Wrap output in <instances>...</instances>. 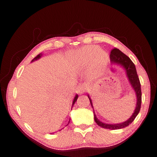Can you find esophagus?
Segmentation results:
<instances>
[{
    "instance_id": "esophagus-1",
    "label": "esophagus",
    "mask_w": 157,
    "mask_h": 157,
    "mask_svg": "<svg viewBox=\"0 0 157 157\" xmlns=\"http://www.w3.org/2000/svg\"><path fill=\"white\" fill-rule=\"evenodd\" d=\"M86 88H87V85L86 84H81L78 87V90H77V92L79 94H83L85 90H86Z\"/></svg>"
}]
</instances>
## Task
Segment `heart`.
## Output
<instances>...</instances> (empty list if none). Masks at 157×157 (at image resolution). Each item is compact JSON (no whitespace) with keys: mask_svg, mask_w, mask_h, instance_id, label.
Masks as SVG:
<instances>
[{"mask_svg":"<svg viewBox=\"0 0 157 157\" xmlns=\"http://www.w3.org/2000/svg\"><path fill=\"white\" fill-rule=\"evenodd\" d=\"M98 50V47L89 46L82 48L78 55L80 64L82 66H86L91 61V69L96 75L105 71L109 61L107 55Z\"/></svg>","mask_w":157,"mask_h":157,"instance_id":"heart-1","label":"heart"}]
</instances>
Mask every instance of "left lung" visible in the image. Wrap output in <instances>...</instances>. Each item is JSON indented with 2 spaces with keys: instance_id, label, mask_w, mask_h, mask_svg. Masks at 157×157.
I'll use <instances>...</instances> for the list:
<instances>
[{
  "instance_id": "8db88e82",
  "label": "left lung",
  "mask_w": 157,
  "mask_h": 157,
  "mask_svg": "<svg viewBox=\"0 0 157 157\" xmlns=\"http://www.w3.org/2000/svg\"><path fill=\"white\" fill-rule=\"evenodd\" d=\"M110 59L112 64L119 65L121 67H122L126 71V75L127 78H128V81L131 84L132 88L133 89L136 94V98H137V102H136V106L135 111L132 113L131 117H129L128 120L125 122L120 123V124H106L100 121L98 119L96 115L94 112V109L93 107V104L91 99L89 95H87L91 103V105L92 106L94 109V120L96 124L99 126H101L102 128H107L110 130H117L121 129L125 127L128 126L129 124L133 122V120L137 117L139 112L140 111L141 104V84L140 79L137 76V70L135 64L132 63V61L131 60L128 56H126L125 54L120 51L119 49L114 48L111 51L110 54Z\"/></svg>"
}]
</instances>
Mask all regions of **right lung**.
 <instances>
[{
	"mask_svg": "<svg viewBox=\"0 0 157 157\" xmlns=\"http://www.w3.org/2000/svg\"><path fill=\"white\" fill-rule=\"evenodd\" d=\"M42 53H40V54H39V55H38L37 56H36V57H35L33 59V60L31 61V62H33V61H36V60H37V59H40V58H41V57H42ZM78 96L77 95V94H76V96H75V98H74V100H73V102H72V108L73 105H75V103L76 102V100H77V99H78ZM70 120H69L68 124L70 123ZM68 124H67V125H68ZM67 125H66V126H67Z\"/></svg>",
	"mask_w": 157,
	"mask_h": 157,
	"instance_id": "right-lung-1",
	"label": "right lung"
}]
</instances>
